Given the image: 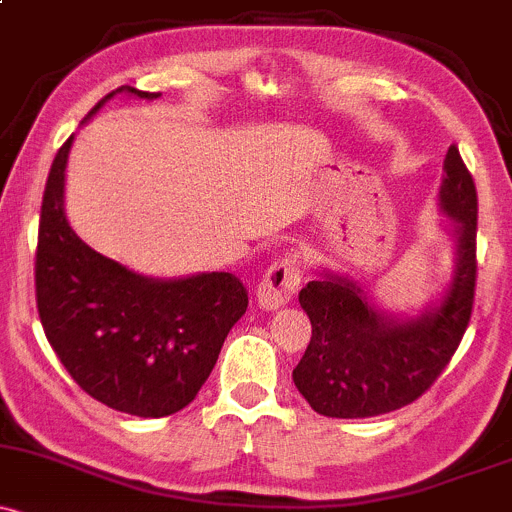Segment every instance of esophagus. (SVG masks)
<instances>
[{
    "label": "esophagus",
    "instance_id": "1",
    "mask_svg": "<svg viewBox=\"0 0 512 512\" xmlns=\"http://www.w3.org/2000/svg\"><path fill=\"white\" fill-rule=\"evenodd\" d=\"M301 284V262L294 257H284V260L274 262L270 270L265 272L262 282L257 284L255 299L260 309L274 311L287 306L294 299Z\"/></svg>",
    "mask_w": 512,
    "mask_h": 512
}]
</instances>
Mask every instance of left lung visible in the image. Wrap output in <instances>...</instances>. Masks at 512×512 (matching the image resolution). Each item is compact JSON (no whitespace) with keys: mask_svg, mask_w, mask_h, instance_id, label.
<instances>
[{"mask_svg":"<svg viewBox=\"0 0 512 512\" xmlns=\"http://www.w3.org/2000/svg\"><path fill=\"white\" fill-rule=\"evenodd\" d=\"M437 206L454 242V272L422 311L392 314L351 274L326 267L299 292L311 341L292 380L324 417H378L410 405L459 348L476 287L478 198L456 147L446 152Z\"/></svg>","mask_w":512,"mask_h":512,"instance_id":"left-lung-1","label":"left lung"}]
</instances>
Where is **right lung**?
<instances>
[{
    "label": "right lung",
    "instance_id": "right-lung-1",
    "mask_svg": "<svg viewBox=\"0 0 512 512\" xmlns=\"http://www.w3.org/2000/svg\"><path fill=\"white\" fill-rule=\"evenodd\" d=\"M157 100L122 85L115 95ZM73 137L58 149L41 203L36 304L48 343L90 397L134 417L184 410L211 375L230 328L247 309L230 272L147 277L95 252L66 218V166Z\"/></svg>",
    "mask_w": 512,
    "mask_h": 512
}]
</instances>
